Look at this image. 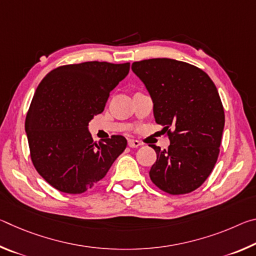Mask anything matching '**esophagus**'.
<instances>
[{
	"instance_id": "34e87169",
	"label": "esophagus",
	"mask_w": 256,
	"mask_h": 256,
	"mask_svg": "<svg viewBox=\"0 0 256 256\" xmlns=\"http://www.w3.org/2000/svg\"><path fill=\"white\" fill-rule=\"evenodd\" d=\"M128 144L130 148H138V146H141V142L138 141V140H128Z\"/></svg>"
}]
</instances>
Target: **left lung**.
<instances>
[{
	"label": "left lung",
	"mask_w": 256,
	"mask_h": 256,
	"mask_svg": "<svg viewBox=\"0 0 256 256\" xmlns=\"http://www.w3.org/2000/svg\"><path fill=\"white\" fill-rule=\"evenodd\" d=\"M132 71L149 92L156 122L170 141L168 150L151 146L157 160L150 178L172 196L192 192L209 177L219 156L224 112L218 90L201 68L172 58L134 62Z\"/></svg>",
	"instance_id": "1"
}]
</instances>
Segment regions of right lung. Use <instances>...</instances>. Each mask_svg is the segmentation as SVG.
Here are the masks:
<instances>
[{
  "instance_id": "1",
  "label": "right lung",
  "mask_w": 256,
  "mask_h": 256,
  "mask_svg": "<svg viewBox=\"0 0 256 256\" xmlns=\"http://www.w3.org/2000/svg\"><path fill=\"white\" fill-rule=\"evenodd\" d=\"M128 71L130 63L68 64L54 68L38 84L26 133L34 168L56 190L81 194L92 188L126 148L122 136L94 142L88 125Z\"/></svg>"
}]
</instances>
